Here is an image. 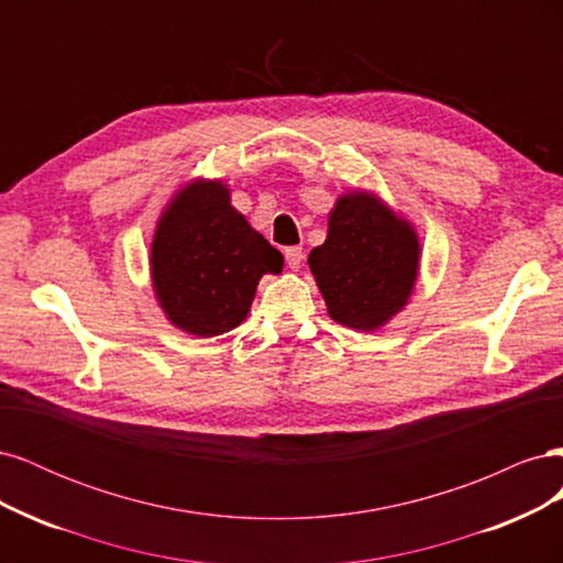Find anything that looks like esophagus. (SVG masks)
Returning a JSON list of instances; mask_svg holds the SVG:
<instances>
[{"label": "esophagus", "instance_id": "obj_1", "mask_svg": "<svg viewBox=\"0 0 563 563\" xmlns=\"http://www.w3.org/2000/svg\"><path fill=\"white\" fill-rule=\"evenodd\" d=\"M284 258H286V265L291 269H300L302 265V249L300 246H288L284 251Z\"/></svg>", "mask_w": 563, "mask_h": 563}]
</instances>
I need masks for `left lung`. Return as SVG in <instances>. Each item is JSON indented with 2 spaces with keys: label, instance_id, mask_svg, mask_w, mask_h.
<instances>
[{
  "label": "left lung",
  "instance_id": "obj_1",
  "mask_svg": "<svg viewBox=\"0 0 563 563\" xmlns=\"http://www.w3.org/2000/svg\"><path fill=\"white\" fill-rule=\"evenodd\" d=\"M308 263L331 319L376 331L413 291L420 242L413 225L376 195L354 190L335 201L327 242L310 251Z\"/></svg>",
  "mask_w": 563,
  "mask_h": 563
}]
</instances>
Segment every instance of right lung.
<instances>
[{"label":"right lung","mask_w":563,"mask_h":563,"mask_svg":"<svg viewBox=\"0 0 563 563\" xmlns=\"http://www.w3.org/2000/svg\"><path fill=\"white\" fill-rule=\"evenodd\" d=\"M282 253L230 203L228 185L195 180L164 209L150 249L152 286L180 331L213 338L246 319L261 277Z\"/></svg>","instance_id":"obj_1"}]
</instances>
